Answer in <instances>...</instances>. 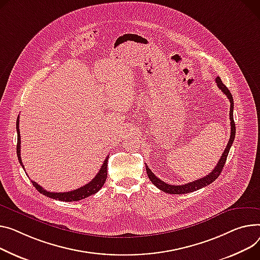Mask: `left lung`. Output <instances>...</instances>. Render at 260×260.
<instances>
[{
	"label": "left lung",
	"mask_w": 260,
	"mask_h": 260,
	"mask_svg": "<svg viewBox=\"0 0 260 260\" xmlns=\"http://www.w3.org/2000/svg\"><path fill=\"white\" fill-rule=\"evenodd\" d=\"M218 88L221 90V92L226 95L230 101V124H231V134H230V139H229V142L227 144V147L224 148L221 157L218 161V163L216 164V166L214 167V169L210 172V174L208 176H206L202 179H199L197 181H193V182H190V183H187V184H184V185H169L163 181H161L159 178L155 177L152 171L148 168L147 165L146 166V172H147V176L149 178V180L151 181V183L155 186L158 187L160 190H162V191L166 192V193H170V194H184V193H189V192H193L196 191V190H199L203 187H206L207 185H209L211 183H213L220 175V172L223 168V165L224 163H226V160H227V157H228V153H229V150H230V147L232 146V143L234 141V138H235V122H234V119H233V108H234V102H233V97L229 91V89L227 88L226 85H224L221 81V79L219 77H216L215 79Z\"/></svg>",
	"instance_id": "obj_1"
}]
</instances>
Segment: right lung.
<instances>
[{
    "instance_id": "add662e5",
    "label": "right lung",
    "mask_w": 260,
    "mask_h": 260,
    "mask_svg": "<svg viewBox=\"0 0 260 260\" xmlns=\"http://www.w3.org/2000/svg\"><path fill=\"white\" fill-rule=\"evenodd\" d=\"M19 120H20V116L17 117V120H16V132H17L16 153H17V159H19V162L21 163L22 167L24 168V165H23L22 159H21V136H20V128H19V122H20ZM108 161H109V157L106 158V160H105V162H103L99 172L90 183L85 184L84 186H82L78 189L72 190V191L50 192V191H47L46 189H44L42 186H40L38 183H36L34 181H31V182L40 193H43L44 196H46L50 199L58 200V201H61V202H75V201L77 202V201H80V200L88 198L92 194H95L96 192L99 191L100 188L103 185H105L107 177H108Z\"/></svg>"
}]
</instances>
